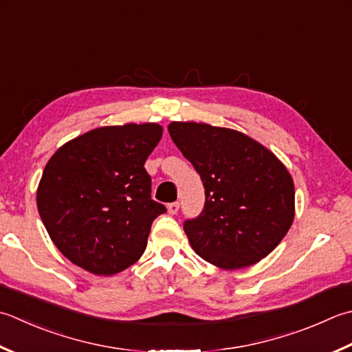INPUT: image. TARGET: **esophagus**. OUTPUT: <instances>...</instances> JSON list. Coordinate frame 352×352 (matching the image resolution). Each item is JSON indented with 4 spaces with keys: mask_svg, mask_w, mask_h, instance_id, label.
Instances as JSON below:
<instances>
[{
    "mask_svg": "<svg viewBox=\"0 0 352 352\" xmlns=\"http://www.w3.org/2000/svg\"><path fill=\"white\" fill-rule=\"evenodd\" d=\"M178 210H180V203L178 201L168 204V212L170 213V215H175V213H178Z\"/></svg>",
    "mask_w": 352,
    "mask_h": 352,
    "instance_id": "1",
    "label": "esophagus"
}]
</instances>
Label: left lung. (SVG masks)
Instances as JSON below:
<instances>
[{
  "label": "left lung",
  "instance_id": "1",
  "mask_svg": "<svg viewBox=\"0 0 352 352\" xmlns=\"http://www.w3.org/2000/svg\"><path fill=\"white\" fill-rule=\"evenodd\" d=\"M170 139L204 186V208L183 223L192 249L235 270L265 258L294 218V184L276 155L243 133L172 122Z\"/></svg>",
  "mask_w": 352,
  "mask_h": 352
}]
</instances>
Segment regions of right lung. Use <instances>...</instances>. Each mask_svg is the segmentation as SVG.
Wrapping results in <instances>:
<instances>
[{
    "label": "right lung",
    "instance_id": "right-lung-1",
    "mask_svg": "<svg viewBox=\"0 0 352 352\" xmlns=\"http://www.w3.org/2000/svg\"><path fill=\"white\" fill-rule=\"evenodd\" d=\"M157 123L103 126L65 143L48 160L36 203L54 245L94 274L133 265L166 208L151 197L144 162L162 139Z\"/></svg>",
    "mask_w": 352,
    "mask_h": 352
}]
</instances>
